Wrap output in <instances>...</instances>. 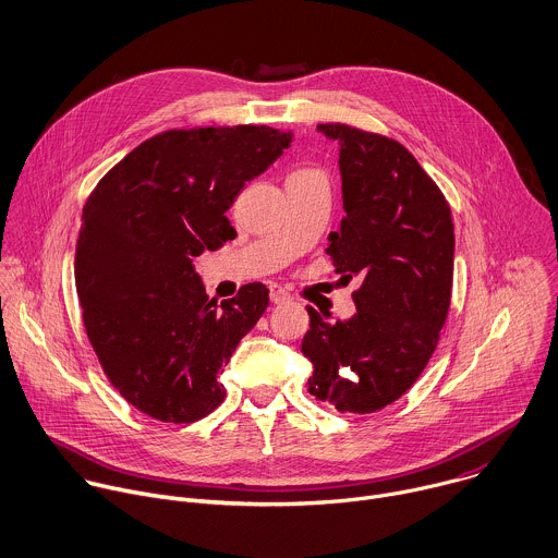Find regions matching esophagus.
I'll use <instances>...</instances> for the list:
<instances>
[{
	"label": "esophagus",
	"instance_id": "esophagus-1",
	"mask_svg": "<svg viewBox=\"0 0 558 558\" xmlns=\"http://www.w3.org/2000/svg\"><path fill=\"white\" fill-rule=\"evenodd\" d=\"M270 301L286 303V301H290V292L286 288H281L279 283H270Z\"/></svg>",
	"mask_w": 558,
	"mask_h": 558
}]
</instances>
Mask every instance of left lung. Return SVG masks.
I'll list each match as a JSON object with an SVG mask.
<instances>
[{
    "label": "left lung",
    "mask_w": 558,
    "mask_h": 558,
    "mask_svg": "<svg viewBox=\"0 0 558 558\" xmlns=\"http://www.w3.org/2000/svg\"><path fill=\"white\" fill-rule=\"evenodd\" d=\"M318 131L340 146L344 207L327 255L340 279L362 286L347 320L329 323L307 305V390L340 412L366 414L397 401L438 344L453 279L451 209L399 142L347 124Z\"/></svg>",
    "instance_id": "8db88e82"
}]
</instances>
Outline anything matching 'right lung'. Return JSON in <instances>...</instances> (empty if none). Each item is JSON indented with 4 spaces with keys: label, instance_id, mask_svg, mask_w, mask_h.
I'll list each match as a JSON object with an SVG mask.
<instances>
[{
    "label": "right lung",
    "instance_id": "right-lung-1",
    "mask_svg": "<svg viewBox=\"0 0 558 558\" xmlns=\"http://www.w3.org/2000/svg\"><path fill=\"white\" fill-rule=\"evenodd\" d=\"M290 142L253 124L166 131L87 198L74 266L83 323L105 375L144 414L194 423L222 403L218 375L266 312L268 288L246 283L218 305L194 257L235 235L229 207Z\"/></svg>",
    "mask_w": 558,
    "mask_h": 558
}]
</instances>
